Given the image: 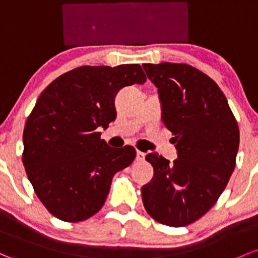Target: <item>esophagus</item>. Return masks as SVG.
Instances as JSON below:
<instances>
[{
	"label": "esophagus",
	"instance_id": "obj_1",
	"mask_svg": "<svg viewBox=\"0 0 258 258\" xmlns=\"http://www.w3.org/2000/svg\"><path fill=\"white\" fill-rule=\"evenodd\" d=\"M145 157H146V153H143V152H141V151H137L136 161H138V162H143V161H145Z\"/></svg>",
	"mask_w": 258,
	"mask_h": 258
}]
</instances>
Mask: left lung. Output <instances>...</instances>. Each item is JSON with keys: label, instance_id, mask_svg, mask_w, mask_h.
Here are the masks:
<instances>
[{"label": "left lung", "instance_id": "8db88e82", "mask_svg": "<svg viewBox=\"0 0 258 258\" xmlns=\"http://www.w3.org/2000/svg\"><path fill=\"white\" fill-rule=\"evenodd\" d=\"M158 89L162 121L177 148L173 163L148 153L154 174L142 186L145 209L173 227L197 221L218 202L236 163L240 131L218 84L188 64L143 65Z\"/></svg>", "mask_w": 258, "mask_h": 258}]
</instances>
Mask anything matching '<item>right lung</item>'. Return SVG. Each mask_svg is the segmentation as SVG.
Masks as SVG:
<instances>
[{
  "instance_id": "1",
  "label": "right lung",
  "mask_w": 258,
  "mask_h": 258,
  "mask_svg": "<svg viewBox=\"0 0 258 258\" xmlns=\"http://www.w3.org/2000/svg\"><path fill=\"white\" fill-rule=\"evenodd\" d=\"M138 64L79 67L56 78L38 97L23 131L22 161L40 202L55 218L83 221L105 204L111 181L136 158L100 138L115 121V97L124 86L145 84Z\"/></svg>"
}]
</instances>
